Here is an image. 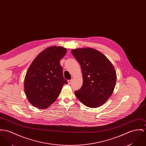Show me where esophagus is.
Wrapping results in <instances>:
<instances>
[{
	"instance_id": "obj_1",
	"label": "esophagus",
	"mask_w": 146,
	"mask_h": 146,
	"mask_svg": "<svg viewBox=\"0 0 146 146\" xmlns=\"http://www.w3.org/2000/svg\"><path fill=\"white\" fill-rule=\"evenodd\" d=\"M72 82V79L68 80V84H71Z\"/></svg>"
}]
</instances>
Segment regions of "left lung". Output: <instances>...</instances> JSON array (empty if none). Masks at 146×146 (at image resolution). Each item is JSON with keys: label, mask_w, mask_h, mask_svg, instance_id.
<instances>
[{"label": "left lung", "mask_w": 146, "mask_h": 146, "mask_svg": "<svg viewBox=\"0 0 146 146\" xmlns=\"http://www.w3.org/2000/svg\"><path fill=\"white\" fill-rule=\"evenodd\" d=\"M81 66L83 84L75 94L85 106L97 108L105 103L114 91L117 74L110 61L100 52L91 48L71 51Z\"/></svg>", "instance_id": "8db88e82"}]
</instances>
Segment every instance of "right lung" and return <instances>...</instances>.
I'll list each match as a JSON object with an SVG mask.
<instances>
[{
	"instance_id": "right-lung-1",
	"label": "right lung",
	"mask_w": 146,
	"mask_h": 146,
	"mask_svg": "<svg viewBox=\"0 0 146 146\" xmlns=\"http://www.w3.org/2000/svg\"><path fill=\"white\" fill-rule=\"evenodd\" d=\"M67 49L60 46L49 47L40 52L29 67L24 88L29 103L36 108H47L57 99L64 84L60 60Z\"/></svg>"
}]
</instances>
